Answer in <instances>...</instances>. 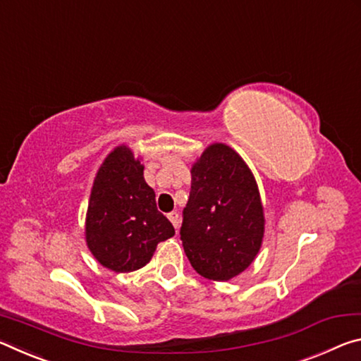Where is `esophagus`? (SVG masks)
Segmentation results:
<instances>
[{"mask_svg":"<svg viewBox=\"0 0 361 361\" xmlns=\"http://www.w3.org/2000/svg\"><path fill=\"white\" fill-rule=\"evenodd\" d=\"M168 219L171 221V224H173V226H174V228H179V214H177V212H169V214H168Z\"/></svg>","mask_w":361,"mask_h":361,"instance_id":"1","label":"esophagus"}]
</instances>
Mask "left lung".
I'll list each match as a JSON object with an SVG mask.
<instances>
[{
	"label": "left lung",
	"instance_id": "left-lung-1",
	"mask_svg": "<svg viewBox=\"0 0 361 361\" xmlns=\"http://www.w3.org/2000/svg\"><path fill=\"white\" fill-rule=\"evenodd\" d=\"M180 240L192 267L227 281L250 267L264 238V208L256 179L238 153L212 144L192 166Z\"/></svg>",
	"mask_w": 361,
	"mask_h": 361
}]
</instances>
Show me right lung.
<instances>
[{
    "label": "right lung",
    "instance_id": "add662e5",
    "mask_svg": "<svg viewBox=\"0 0 361 361\" xmlns=\"http://www.w3.org/2000/svg\"><path fill=\"white\" fill-rule=\"evenodd\" d=\"M86 243L97 261L116 274L150 262L159 241L174 227L157 209L144 164L126 145L109 153L94 179L86 214Z\"/></svg>",
    "mask_w": 361,
    "mask_h": 361
}]
</instances>
